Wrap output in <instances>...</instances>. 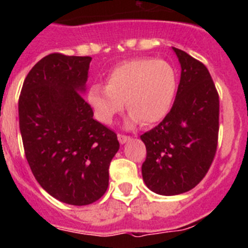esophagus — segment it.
<instances>
[{"instance_id": "obj_1", "label": "esophagus", "mask_w": 248, "mask_h": 248, "mask_svg": "<svg viewBox=\"0 0 248 248\" xmlns=\"http://www.w3.org/2000/svg\"><path fill=\"white\" fill-rule=\"evenodd\" d=\"M131 138L128 137V135H124V134H118V140H119L120 144H125L126 141H129Z\"/></svg>"}]
</instances>
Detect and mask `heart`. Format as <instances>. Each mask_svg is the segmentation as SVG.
I'll return each instance as SVG.
<instances>
[{"instance_id": "b5f03b06", "label": "heart", "mask_w": 248, "mask_h": 248, "mask_svg": "<svg viewBox=\"0 0 248 248\" xmlns=\"http://www.w3.org/2000/svg\"><path fill=\"white\" fill-rule=\"evenodd\" d=\"M176 73L163 59L135 58L113 68L107 85L94 83L87 92V102L95 119L110 124L124 109L129 111V124L140 122L153 125L170 111L176 92Z\"/></svg>"}]
</instances>
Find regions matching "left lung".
<instances>
[{"label": "left lung", "mask_w": 248, "mask_h": 248, "mask_svg": "<svg viewBox=\"0 0 248 248\" xmlns=\"http://www.w3.org/2000/svg\"><path fill=\"white\" fill-rule=\"evenodd\" d=\"M181 65L175 102L163 122L144 133V183L160 195L194 189L209 171L218 139V93L205 64L172 47Z\"/></svg>", "instance_id": "left-lung-1"}]
</instances>
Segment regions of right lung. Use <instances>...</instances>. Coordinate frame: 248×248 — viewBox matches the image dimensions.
Returning <instances> with one entry per match:
<instances>
[{"mask_svg": "<svg viewBox=\"0 0 248 248\" xmlns=\"http://www.w3.org/2000/svg\"><path fill=\"white\" fill-rule=\"evenodd\" d=\"M92 57L52 53L26 77L18 100L19 130L36 180L57 200L95 202L109 185L117 134L93 118L80 93Z\"/></svg>", "mask_w": 248, "mask_h": 248, "instance_id": "right-lung-1", "label": "right lung"}]
</instances>
